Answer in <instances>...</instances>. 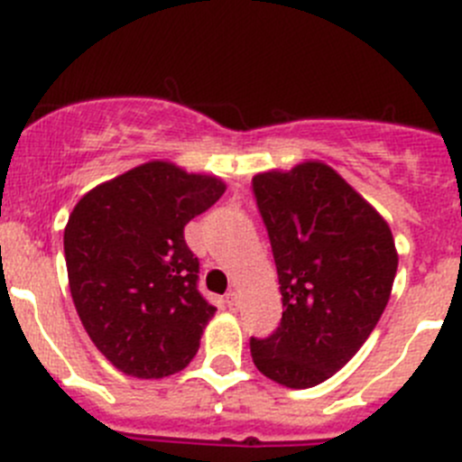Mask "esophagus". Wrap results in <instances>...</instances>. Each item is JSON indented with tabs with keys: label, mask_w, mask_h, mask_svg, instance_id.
<instances>
[{
	"label": "esophagus",
	"mask_w": 462,
	"mask_h": 462,
	"mask_svg": "<svg viewBox=\"0 0 462 462\" xmlns=\"http://www.w3.org/2000/svg\"><path fill=\"white\" fill-rule=\"evenodd\" d=\"M226 306L230 310H236L239 309V295H236L235 291H227V295H226Z\"/></svg>",
	"instance_id": "obj_1"
}]
</instances>
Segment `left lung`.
I'll return each instance as SVG.
<instances>
[{
    "instance_id": "obj_1",
    "label": "left lung",
    "mask_w": 462,
    "mask_h": 462,
    "mask_svg": "<svg viewBox=\"0 0 462 462\" xmlns=\"http://www.w3.org/2000/svg\"><path fill=\"white\" fill-rule=\"evenodd\" d=\"M283 313L268 337H250L254 366L291 389L337 374L382 318L398 254L384 218L324 162L253 179Z\"/></svg>"
}]
</instances>
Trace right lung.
<instances>
[{
    "instance_id": "obj_1",
    "label": "right lung",
    "mask_w": 462,
    "mask_h": 462,
    "mask_svg": "<svg viewBox=\"0 0 462 462\" xmlns=\"http://www.w3.org/2000/svg\"><path fill=\"white\" fill-rule=\"evenodd\" d=\"M226 192L214 176L153 161L97 185L64 230L69 286L97 351L152 380L185 369L214 306L199 291L185 226Z\"/></svg>"
}]
</instances>
